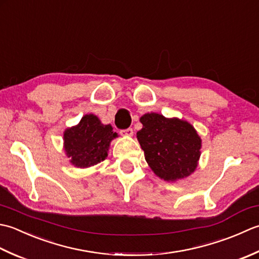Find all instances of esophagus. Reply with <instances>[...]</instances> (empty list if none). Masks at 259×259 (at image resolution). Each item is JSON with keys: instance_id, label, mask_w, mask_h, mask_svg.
<instances>
[{"instance_id": "obj_1", "label": "esophagus", "mask_w": 259, "mask_h": 259, "mask_svg": "<svg viewBox=\"0 0 259 259\" xmlns=\"http://www.w3.org/2000/svg\"><path fill=\"white\" fill-rule=\"evenodd\" d=\"M120 134L124 135V136H132V135H133V128L128 127V128H126V130L120 131Z\"/></svg>"}]
</instances>
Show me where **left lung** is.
Instances as JSON below:
<instances>
[{"label": "left lung", "instance_id": "obj_1", "mask_svg": "<svg viewBox=\"0 0 259 259\" xmlns=\"http://www.w3.org/2000/svg\"><path fill=\"white\" fill-rule=\"evenodd\" d=\"M137 132L146 162L157 177L176 181L189 177L198 165L201 140L186 120L151 113L141 117Z\"/></svg>", "mask_w": 259, "mask_h": 259}]
</instances>
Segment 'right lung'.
I'll return each instance as SVG.
<instances>
[{
  "label": "right lung",
  "mask_w": 259,
  "mask_h": 259,
  "mask_svg": "<svg viewBox=\"0 0 259 259\" xmlns=\"http://www.w3.org/2000/svg\"><path fill=\"white\" fill-rule=\"evenodd\" d=\"M116 136L112 126L100 123L97 116L85 115L77 126L63 134L65 151L75 166H92L106 159L110 142Z\"/></svg>",
  "instance_id": "right-lung-1"
}]
</instances>
